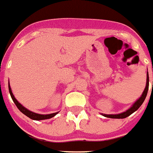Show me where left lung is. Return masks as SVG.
I'll return each mask as SVG.
<instances>
[{
	"label": "left lung",
	"mask_w": 153,
	"mask_h": 153,
	"mask_svg": "<svg viewBox=\"0 0 153 153\" xmlns=\"http://www.w3.org/2000/svg\"><path fill=\"white\" fill-rule=\"evenodd\" d=\"M147 82H146V86L145 88V90L143 91V92L142 96L137 102H135L134 104V105L130 109H128L127 111H126L125 112H123L121 114H103L105 117H110V118H125V117H128V116L131 115V114H133L134 111L137 110L140 107L141 105L143 103L144 100H145L146 97V95H147V92H148V89H149V74L147 73Z\"/></svg>",
	"instance_id": "obj_1"
}]
</instances>
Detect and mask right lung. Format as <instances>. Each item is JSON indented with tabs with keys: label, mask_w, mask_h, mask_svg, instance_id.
I'll use <instances>...</instances> for the list:
<instances>
[{
	"label": "right lung",
	"mask_w": 153,
	"mask_h": 153,
	"mask_svg": "<svg viewBox=\"0 0 153 153\" xmlns=\"http://www.w3.org/2000/svg\"><path fill=\"white\" fill-rule=\"evenodd\" d=\"M9 91H10V94L11 98H12L13 101L14 102L15 105H16V107L18 108L19 111L22 112V114H24L25 115H26L27 117H29V118L33 119V120H45V119H49L53 117L54 116H55L56 114L58 113V112H56V113H53V114H36V113H34V112H32L30 111L27 110L26 108H24L23 106L21 104H19V102H17L15 97L13 96L12 93V91H11L10 86L9 84Z\"/></svg>",
	"instance_id": "add662e5"
}]
</instances>
